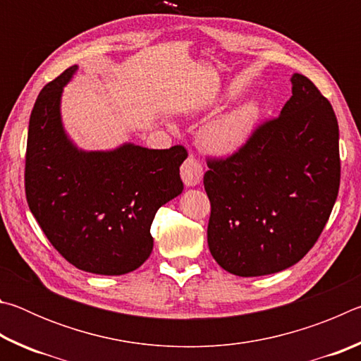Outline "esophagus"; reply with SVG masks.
I'll return each instance as SVG.
<instances>
[{
  "mask_svg": "<svg viewBox=\"0 0 361 361\" xmlns=\"http://www.w3.org/2000/svg\"><path fill=\"white\" fill-rule=\"evenodd\" d=\"M181 180L186 186H197L200 180H202L204 169L200 166V162L194 157H188L181 166Z\"/></svg>",
  "mask_w": 361,
  "mask_h": 361,
  "instance_id": "1",
  "label": "esophagus"
}]
</instances>
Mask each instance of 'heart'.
Segmentation results:
<instances>
[{
    "instance_id": "b5f03b06",
    "label": "heart",
    "mask_w": 361,
    "mask_h": 361,
    "mask_svg": "<svg viewBox=\"0 0 361 361\" xmlns=\"http://www.w3.org/2000/svg\"><path fill=\"white\" fill-rule=\"evenodd\" d=\"M259 109L253 102L243 103L216 116L200 132V145L216 156H228L240 149L258 121Z\"/></svg>"
}]
</instances>
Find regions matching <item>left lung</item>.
I'll return each instance as SVG.
<instances>
[{"mask_svg": "<svg viewBox=\"0 0 361 361\" xmlns=\"http://www.w3.org/2000/svg\"><path fill=\"white\" fill-rule=\"evenodd\" d=\"M276 119L226 159H209L210 253L239 277L276 274L314 247L338 197L339 127L331 103L299 73Z\"/></svg>", "mask_w": 361, "mask_h": 361, "instance_id": "obj_1", "label": "left lung"}]
</instances>
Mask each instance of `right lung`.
<instances>
[{"mask_svg":"<svg viewBox=\"0 0 361 361\" xmlns=\"http://www.w3.org/2000/svg\"><path fill=\"white\" fill-rule=\"evenodd\" d=\"M78 66L44 85L30 116L25 194L54 248L85 272L122 276L152 252L156 212L183 191L176 145L148 149L124 143L113 151L78 149L65 133L60 99Z\"/></svg>","mask_w":361,"mask_h":361,"instance_id":"add662e5","label":"right lung"}]
</instances>
